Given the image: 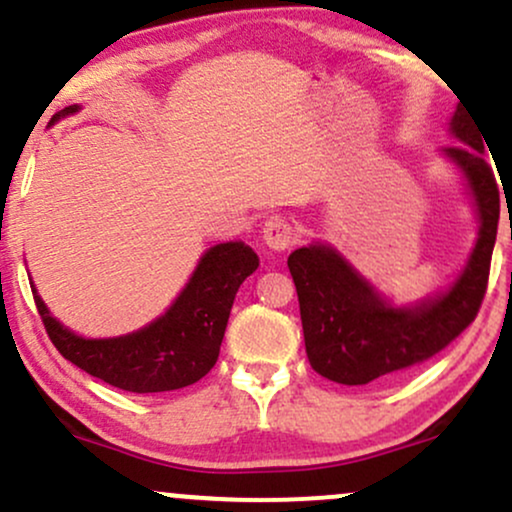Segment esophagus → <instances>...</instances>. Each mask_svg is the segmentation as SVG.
Masks as SVG:
<instances>
[{
  "instance_id": "obj_1",
  "label": "esophagus",
  "mask_w": 512,
  "mask_h": 512,
  "mask_svg": "<svg viewBox=\"0 0 512 512\" xmlns=\"http://www.w3.org/2000/svg\"><path fill=\"white\" fill-rule=\"evenodd\" d=\"M262 240H264V245H267V248L281 252V250L291 248V245L296 243L298 231L289 219H284V216H269V219L264 221Z\"/></svg>"
}]
</instances>
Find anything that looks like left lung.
<instances>
[{"instance_id": "8db88e82", "label": "left lung", "mask_w": 512, "mask_h": 512, "mask_svg": "<svg viewBox=\"0 0 512 512\" xmlns=\"http://www.w3.org/2000/svg\"><path fill=\"white\" fill-rule=\"evenodd\" d=\"M448 134L457 144L443 146L440 156L460 173L479 221L474 248L448 289L395 303L332 243L315 240L289 255L305 354L322 378L339 385L392 378L436 356L477 317L489 281L501 197L484 158V134L460 105L450 117Z\"/></svg>"}]
</instances>
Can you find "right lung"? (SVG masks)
<instances>
[{
  "mask_svg": "<svg viewBox=\"0 0 512 512\" xmlns=\"http://www.w3.org/2000/svg\"><path fill=\"white\" fill-rule=\"evenodd\" d=\"M79 110V105H69L52 115L48 127ZM257 267L260 260L255 250L243 240L214 245L199 257L195 272L166 313L139 330L103 339L81 337L69 330L50 313L35 284L31 289L45 330L67 361L103 383L146 395L180 390L214 368L233 298Z\"/></svg>",
  "mask_w": 512,
  "mask_h": 512,
  "instance_id": "obj_1",
  "label": "right lung"
}]
</instances>
